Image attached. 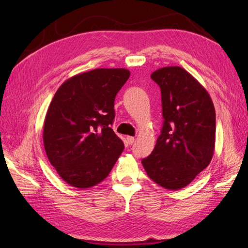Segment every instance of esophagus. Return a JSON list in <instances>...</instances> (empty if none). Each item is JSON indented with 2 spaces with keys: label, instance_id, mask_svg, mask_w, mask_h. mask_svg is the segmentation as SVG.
Segmentation results:
<instances>
[{
  "label": "esophagus",
  "instance_id": "esophagus-1",
  "mask_svg": "<svg viewBox=\"0 0 248 248\" xmlns=\"http://www.w3.org/2000/svg\"><path fill=\"white\" fill-rule=\"evenodd\" d=\"M134 140H135V139L133 138V136H127V141L129 145H132L134 143Z\"/></svg>",
  "mask_w": 248,
  "mask_h": 248
}]
</instances>
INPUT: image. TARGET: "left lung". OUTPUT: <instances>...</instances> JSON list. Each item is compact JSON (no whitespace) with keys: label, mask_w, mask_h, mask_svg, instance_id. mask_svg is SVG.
Here are the masks:
<instances>
[{"label":"left lung","mask_w":248,"mask_h":248,"mask_svg":"<svg viewBox=\"0 0 248 248\" xmlns=\"http://www.w3.org/2000/svg\"><path fill=\"white\" fill-rule=\"evenodd\" d=\"M151 78L161 88L164 123L154 151L141 164L152 181L178 191L212 160L214 105L207 89L181 67L160 68Z\"/></svg>","instance_id":"8db88e82"}]
</instances>
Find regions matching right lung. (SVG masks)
<instances>
[{
  "label": "right lung",
  "instance_id": "obj_1",
  "mask_svg": "<svg viewBox=\"0 0 248 248\" xmlns=\"http://www.w3.org/2000/svg\"><path fill=\"white\" fill-rule=\"evenodd\" d=\"M130 77L124 68H98L62 84L44 124L46 156L69 186L89 188L103 181L124 151L112 127L114 101Z\"/></svg>",
  "mask_w": 248,
  "mask_h": 248
}]
</instances>
